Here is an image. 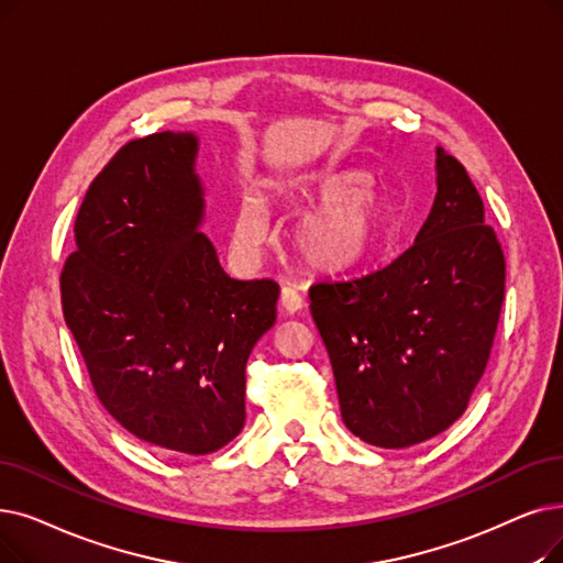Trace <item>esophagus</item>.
I'll use <instances>...</instances> for the list:
<instances>
[{"mask_svg": "<svg viewBox=\"0 0 563 563\" xmlns=\"http://www.w3.org/2000/svg\"><path fill=\"white\" fill-rule=\"evenodd\" d=\"M303 308V299L295 287H283L280 289V310L287 314H295Z\"/></svg>", "mask_w": 563, "mask_h": 563, "instance_id": "1", "label": "esophagus"}]
</instances>
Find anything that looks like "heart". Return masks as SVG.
Listing matches in <instances>:
<instances>
[{
    "mask_svg": "<svg viewBox=\"0 0 563 563\" xmlns=\"http://www.w3.org/2000/svg\"><path fill=\"white\" fill-rule=\"evenodd\" d=\"M352 169L301 175L283 190L287 205L306 209L295 234L299 257L312 272L347 274L373 260L390 236L394 209L377 186H358ZM236 239L243 246H260L268 234V211L260 195H243L236 211Z\"/></svg>",
    "mask_w": 563,
    "mask_h": 563,
    "instance_id": "b5f03b06",
    "label": "heart"
}]
</instances>
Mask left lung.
Returning a JSON list of instances; mask_svg holds the SVG:
<instances>
[{"mask_svg": "<svg viewBox=\"0 0 563 563\" xmlns=\"http://www.w3.org/2000/svg\"><path fill=\"white\" fill-rule=\"evenodd\" d=\"M506 260L464 165L437 146V195L388 266L310 287L340 413L363 442L407 449L451 428L485 373Z\"/></svg>", "mask_w": 563, "mask_h": 563, "instance_id": "left-lung-1", "label": "left lung"}]
</instances>
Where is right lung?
I'll return each mask as SVG.
<instances>
[{
    "label": "right lung",
    "instance_id": "right-lung-1",
    "mask_svg": "<svg viewBox=\"0 0 563 563\" xmlns=\"http://www.w3.org/2000/svg\"><path fill=\"white\" fill-rule=\"evenodd\" d=\"M195 154L173 131L121 146L80 205L59 287L103 407L146 444L207 455L246 421V361L280 289L218 264Z\"/></svg>",
    "mask_w": 563,
    "mask_h": 563
}]
</instances>
